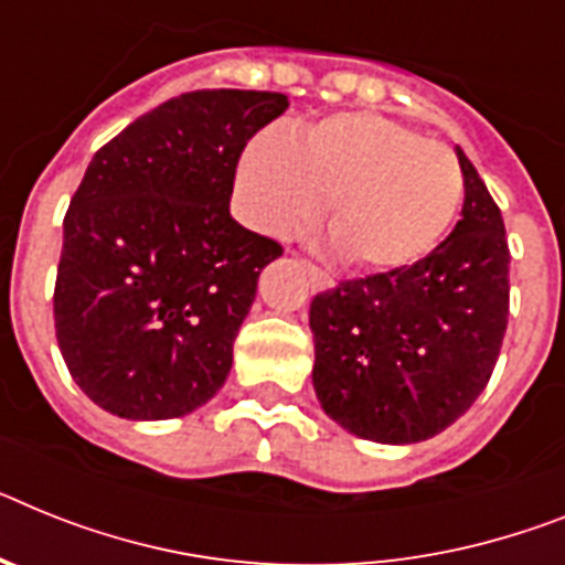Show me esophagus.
Returning <instances> with one entry per match:
<instances>
[{"mask_svg":"<svg viewBox=\"0 0 565 565\" xmlns=\"http://www.w3.org/2000/svg\"><path fill=\"white\" fill-rule=\"evenodd\" d=\"M305 273H307V278H310L312 290H330V287H333V278H330L324 269L312 267V264H305Z\"/></svg>","mask_w":565,"mask_h":565,"instance_id":"obj_1","label":"esophagus"}]
</instances>
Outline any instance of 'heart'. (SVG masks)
<instances>
[{"mask_svg": "<svg viewBox=\"0 0 565 565\" xmlns=\"http://www.w3.org/2000/svg\"><path fill=\"white\" fill-rule=\"evenodd\" d=\"M462 192L448 146L371 111L324 117L296 140L260 131L238 166L241 206L255 230L287 238L330 203V235L362 273H399L428 258L457 221Z\"/></svg>", "mask_w": 565, "mask_h": 565, "instance_id": "b5f03b06", "label": "heart"}]
</instances>
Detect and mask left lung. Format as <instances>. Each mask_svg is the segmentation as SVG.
<instances>
[{
  "instance_id": "left-lung-1",
  "label": "left lung",
  "mask_w": 565,
  "mask_h": 565,
  "mask_svg": "<svg viewBox=\"0 0 565 565\" xmlns=\"http://www.w3.org/2000/svg\"><path fill=\"white\" fill-rule=\"evenodd\" d=\"M462 217L428 258L341 281L310 305L324 414L385 445L430 439L486 391L509 324V241L466 151Z\"/></svg>"
}]
</instances>
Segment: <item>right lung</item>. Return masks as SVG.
<instances>
[{
    "label": "right lung",
    "instance_id": "add662e5",
    "mask_svg": "<svg viewBox=\"0 0 565 565\" xmlns=\"http://www.w3.org/2000/svg\"><path fill=\"white\" fill-rule=\"evenodd\" d=\"M275 92L166 99L108 140L63 221L54 327L68 373L122 419H174L224 387L258 275L284 253L230 215L241 151Z\"/></svg>",
    "mask_w": 565,
    "mask_h": 565
}]
</instances>
